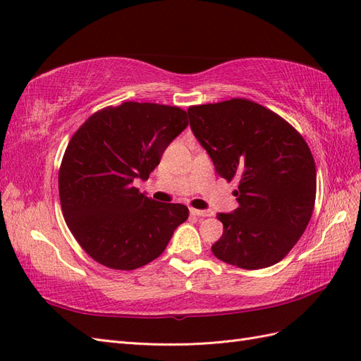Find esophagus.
<instances>
[{
    "instance_id": "34e87169",
    "label": "esophagus",
    "mask_w": 361,
    "mask_h": 361,
    "mask_svg": "<svg viewBox=\"0 0 361 361\" xmlns=\"http://www.w3.org/2000/svg\"><path fill=\"white\" fill-rule=\"evenodd\" d=\"M190 214H192V216H195V217H209V216H212V211H209V209H194V208H190Z\"/></svg>"
}]
</instances>
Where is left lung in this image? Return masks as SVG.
<instances>
[{"instance_id": "1", "label": "left lung", "mask_w": 361, "mask_h": 361, "mask_svg": "<svg viewBox=\"0 0 361 361\" xmlns=\"http://www.w3.org/2000/svg\"><path fill=\"white\" fill-rule=\"evenodd\" d=\"M190 128L225 180H237L239 208L217 214V259L243 270L278 264L307 228L317 169L304 137L279 114L248 99L188 109Z\"/></svg>"}]
</instances>
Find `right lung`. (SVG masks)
Instances as JSON below:
<instances>
[{"label": "right lung", "mask_w": 361, "mask_h": 361, "mask_svg": "<svg viewBox=\"0 0 361 361\" xmlns=\"http://www.w3.org/2000/svg\"><path fill=\"white\" fill-rule=\"evenodd\" d=\"M186 127L180 106L124 102L99 110L73 135L59 171L60 204L96 262L113 270L147 265L186 221L185 204L158 203L133 186Z\"/></svg>", "instance_id": "right-lung-1"}]
</instances>
